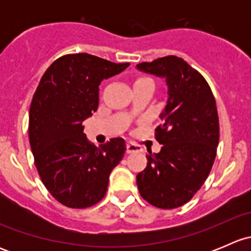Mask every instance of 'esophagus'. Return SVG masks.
Here are the masks:
<instances>
[{"mask_svg":"<svg viewBox=\"0 0 251 251\" xmlns=\"http://www.w3.org/2000/svg\"><path fill=\"white\" fill-rule=\"evenodd\" d=\"M141 147H138L137 144L133 143V142H128L127 144H126V151H127L128 154L130 153H138V151H141Z\"/></svg>","mask_w":251,"mask_h":251,"instance_id":"34e87169","label":"esophagus"}]
</instances>
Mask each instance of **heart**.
I'll list each match as a JSON object with an SVG mask.
<instances>
[{
  "instance_id": "heart-1",
  "label": "heart",
  "mask_w": 251,
  "mask_h": 251,
  "mask_svg": "<svg viewBox=\"0 0 251 251\" xmlns=\"http://www.w3.org/2000/svg\"><path fill=\"white\" fill-rule=\"evenodd\" d=\"M146 81H151V78H148V77H140L136 80L135 83H138V82H146Z\"/></svg>"
}]
</instances>
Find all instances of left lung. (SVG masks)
Masks as SVG:
<instances>
[{
	"label": "left lung",
	"mask_w": 251,
	"mask_h": 251,
	"mask_svg": "<svg viewBox=\"0 0 251 251\" xmlns=\"http://www.w3.org/2000/svg\"><path fill=\"white\" fill-rule=\"evenodd\" d=\"M137 68L165 78L169 98L154 132L161 151H149L136 182L149 204L175 209L193 198L214 165L220 140L216 102L203 75L182 58L166 55Z\"/></svg>",
	"instance_id": "8db88e82"
}]
</instances>
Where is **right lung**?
Returning a JSON list of instances; mask_svg holds the SVG:
<instances>
[{
	"label": "right lung",
	"instance_id": "add662e5",
	"mask_svg": "<svg viewBox=\"0 0 251 251\" xmlns=\"http://www.w3.org/2000/svg\"><path fill=\"white\" fill-rule=\"evenodd\" d=\"M128 63H113L87 53L65 54L42 75L29 111V141L35 166L50 196L72 209L104 198L109 175L126 151L123 138L97 148L82 123L98 109L100 83Z\"/></svg>",
	"mask_w": 251,
	"mask_h": 251
}]
</instances>
